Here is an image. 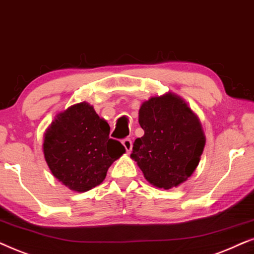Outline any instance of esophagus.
I'll return each instance as SVG.
<instances>
[{
	"label": "esophagus",
	"mask_w": 254,
	"mask_h": 254,
	"mask_svg": "<svg viewBox=\"0 0 254 254\" xmlns=\"http://www.w3.org/2000/svg\"><path fill=\"white\" fill-rule=\"evenodd\" d=\"M122 144H123V146L127 152H130L131 148H132V140L130 139V138H124L123 140H122Z\"/></svg>",
	"instance_id": "1"
}]
</instances>
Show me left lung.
<instances>
[{"mask_svg": "<svg viewBox=\"0 0 254 254\" xmlns=\"http://www.w3.org/2000/svg\"><path fill=\"white\" fill-rule=\"evenodd\" d=\"M144 136L133 143L132 157L150 184L177 187L197 167L205 138L195 114L180 97L166 94L141 104Z\"/></svg>", "mask_w": 254, "mask_h": 254, "instance_id": "obj_1", "label": "left lung"}]
</instances>
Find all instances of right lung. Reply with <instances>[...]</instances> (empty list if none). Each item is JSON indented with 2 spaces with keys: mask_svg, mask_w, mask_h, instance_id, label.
<instances>
[{
  "mask_svg": "<svg viewBox=\"0 0 254 254\" xmlns=\"http://www.w3.org/2000/svg\"><path fill=\"white\" fill-rule=\"evenodd\" d=\"M109 133V124L86 102L59 114L44 139V155L52 174L75 191L99 186L111 164L125 152Z\"/></svg>",
  "mask_w": 254,
  "mask_h": 254,
  "instance_id": "right-lung-1",
  "label": "right lung"
}]
</instances>
